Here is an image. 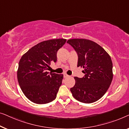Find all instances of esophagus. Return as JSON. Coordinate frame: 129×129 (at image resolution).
Here are the masks:
<instances>
[{
  "instance_id": "1",
  "label": "esophagus",
  "mask_w": 129,
  "mask_h": 129,
  "mask_svg": "<svg viewBox=\"0 0 129 129\" xmlns=\"http://www.w3.org/2000/svg\"><path fill=\"white\" fill-rule=\"evenodd\" d=\"M69 77V75H67V74H64V78H67V77Z\"/></svg>"
}]
</instances>
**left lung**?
<instances>
[{"instance_id":"8db88e82","label":"left lung","mask_w":129,"mask_h":129,"mask_svg":"<svg viewBox=\"0 0 129 129\" xmlns=\"http://www.w3.org/2000/svg\"><path fill=\"white\" fill-rule=\"evenodd\" d=\"M67 43L78 54L77 67L84 68V77H74L75 84L70 89L72 96L85 103L98 101L108 90L113 79L111 58L102 47L89 40L70 39Z\"/></svg>"}]
</instances>
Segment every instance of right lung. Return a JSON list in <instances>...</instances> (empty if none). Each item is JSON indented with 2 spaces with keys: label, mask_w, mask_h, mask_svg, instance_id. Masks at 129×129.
I'll list each match as a JSON object with an SVG mask.
<instances>
[{
  "label": "right lung",
  "mask_w": 129,
  "mask_h": 129,
  "mask_svg": "<svg viewBox=\"0 0 129 129\" xmlns=\"http://www.w3.org/2000/svg\"><path fill=\"white\" fill-rule=\"evenodd\" d=\"M66 41L58 39L42 41L31 48L20 59L18 82L24 95L33 103L46 104L57 97L63 75L49 74L46 70L51 63L56 62L58 50Z\"/></svg>",
  "instance_id": "right-lung-1"
}]
</instances>
